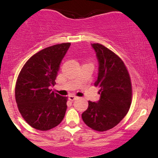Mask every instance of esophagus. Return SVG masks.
<instances>
[{
  "label": "esophagus",
  "instance_id": "esophagus-1",
  "mask_svg": "<svg viewBox=\"0 0 158 158\" xmlns=\"http://www.w3.org/2000/svg\"><path fill=\"white\" fill-rule=\"evenodd\" d=\"M76 98L77 97H76V96H74V95H70V96H69V100L71 101H74Z\"/></svg>",
  "mask_w": 158,
  "mask_h": 158
}]
</instances>
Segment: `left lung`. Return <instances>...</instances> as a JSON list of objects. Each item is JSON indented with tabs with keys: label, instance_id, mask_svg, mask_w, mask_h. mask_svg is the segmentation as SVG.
<instances>
[{
	"label": "left lung",
	"instance_id": "left-lung-1",
	"mask_svg": "<svg viewBox=\"0 0 158 158\" xmlns=\"http://www.w3.org/2000/svg\"><path fill=\"white\" fill-rule=\"evenodd\" d=\"M99 61V73L95 86L100 88V99L89 101L82 114L84 123L94 131L112 129L123 120L132 102V84L129 72L121 59L99 43L92 44Z\"/></svg>",
	"mask_w": 158,
	"mask_h": 158
}]
</instances>
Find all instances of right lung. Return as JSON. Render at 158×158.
Listing matches in <instances>:
<instances>
[{
    "instance_id": "obj_1",
    "label": "right lung",
    "mask_w": 158,
    "mask_h": 158,
    "mask_svg": "<svg viewBox=\"0 0 158 158\" xmlns=\"http://www.w3.org/2000/svg\"><path fill=\"white\" fill-rule=\"evenodd\" d=\"M70 46L57 44L32 56L21 69L15 85L18 110L27 124L45 131L57 127L63 120L68 97L52 91L59 65Z\"/></svg>"
}]
</instances>
